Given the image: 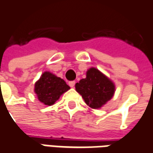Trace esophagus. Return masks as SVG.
<instances>
[{
  "mask_svg": "<svg viewBox=\"0 0 153 153\" xmlns=\"http://www.w3.org/2000/svg\"><path fill=\"white\" fill-rule=\"evenodd\" d=\"M74 84H75V81H69V85L71 88H74Z\"/></svg>",
  "mask_w": 153,
  "mask_h": 153,
  "instance_id": "34e87169",
  "label": "esophagus"
}]
</instances>
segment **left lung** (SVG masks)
I'll use <instances>...</instances> for the list:
<instances>
[{"label": "left lung", "mask_w": 153, "mask_h": 153, "mask_svg": "<svg viewBox=\"0 0 153 153\" xmlns=\"http://www.w3.org/2000/svg\"><path fill=\"white\" fill-rule=\"evenodd\" d=\"M75 88L92 108H101L112 99L115 91L114 83L95 68L88 70L86 78L77 83Z\"/></svg>", "instance_id": "obj_1"}]
</instances>
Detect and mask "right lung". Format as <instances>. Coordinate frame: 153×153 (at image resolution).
<instances>
[{
    "mask_svg": "<svg viewBox=\"0 0 153 153\" xmlns=\"http://www.w3.org/2000/svg\"><path fill=\"white\" fill-rule=\"evenodd\" d=\"M69 89L65 80L50 72H45L35 84L38 99L45 105H52L65 92Z\"/></svg>",
    "mask_w": 153,
    "mask_h": 153,
    "instance_id": "obj_1",
    "label": "right lung"
}]
</instances>
